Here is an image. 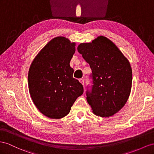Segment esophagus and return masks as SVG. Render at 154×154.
<instances>
[{"label": "esophagus", "mask_w": 154, "mask_h": 154, "mask_svg": "<svg viewBox=\"0 0 154 154\" xmlns=\"http://www.w3.org/2000/svg\"><path fill=\"white\" fill-rule=\"evenodd\" d=\"M79 82H81V83L82 85H85V81H84V79H80L79 80Z\"/></svg>", "instance_id": "1"}]
</instances>
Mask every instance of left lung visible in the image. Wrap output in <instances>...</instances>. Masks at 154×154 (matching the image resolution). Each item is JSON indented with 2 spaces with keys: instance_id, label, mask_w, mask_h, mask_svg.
I'll list each match as a JSON object with an SVG mask.
<instances>
[{
  "instance_id": "obj_1",
  "label": "left lung",
  "mask_w": 154,
  "mask_h": 154,
  "mask_svg": "<svg viewBox=\"0 0 154 154\" xmlns=\"http://www.w3.org/2000/svg\"><path fill=\"white\" fill-rule=\"evenodd\" d=\"M77 50L92 69L93 85L86 94L93 112L101 117L114 115L124 107L131 92L129 62L115 43L103 36L81 43Z\"/></svg>"
}]
</instances>
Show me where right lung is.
I'll list each match as a JSON object with an SVG mask.
<instances>
[{
	"label": "right lung",
	"mask_w": 154,
	"mask_h": 154,
	"mask_svg": "<svg viewBox=\"0 0 154 154\" xmlns=\"http://www.w3.org/2000/svg\"><path fill=\"white\" fill-rule=\"evenodd\" d=\"M75 43L59 36L48 42L30 65L29 89L34 105L43 115L59 119L69 112L83 86L73 77L69 62Z\"/></svg>",
	"instance_id": "right-lung-1"
}]
</instances>
